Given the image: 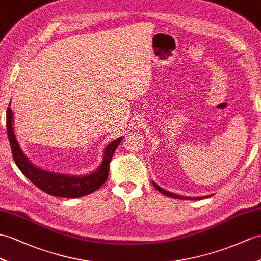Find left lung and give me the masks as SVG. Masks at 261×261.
<instances>
[{
    "mask_svg": "<svg viewBox=\"0 0 261 261\" xmlns=\"http://www.w3.org/2000/svg\"><path fill=\"white\" fill-rule=\"evenodd\" d=\"M152 185H154V187L158 190V192H161L162 194L166 195L168 197H173V198H179V199H187V200H199V199H202V198H207V196L205 197H182V196H179V195H176L174 193H170V192H167V190L163 189L162 187H160L157 185L156 182L152 181Z\"/></svg>",
    "mask_w": 261,
    "mask_h": 261,
    "instance_id": "1",
    "label": "left lung"
}]
</instances>
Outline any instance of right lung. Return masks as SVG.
Instances as JSON below:
<instances>
[{
  "label": "right lung",
  "instance_id": "add662e5",
  "mask_svg": "<svg viewBox=\"0 0 261 261\" xmlns=\"http://www.w3.org/2000/svg\"><path fill=\"white\" fill-rule=\"evenodd\" d=\"M10 105V104H9ZM6 128H8L9 141L13 152V158L16 166L36 187L48 195L63 197V198H77L91 194L97 190L107 179L110 171V163L112 157L122 142L123 137H119L107 145L104 150L103 162L100 166L92 174L85 176H71L66 174H56L36 167L30 162L20 147L13 129V113L8 109L6 112Z\"/></svg>",
  "mask_w": 261,
  "mask_h": 261
}]
</instances>
